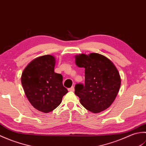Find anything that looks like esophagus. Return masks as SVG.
<instances>
[{"mask_svg":"<svg viewBox=\"0 0 146 146\" xmlns=\"http://www.w3.org/2000/svg\"><path fill=\"white\" fill-rule=\"evenodd\" d=\"M68 91L74 92V91H75V88H74L73 86H72V87H71V88H70L69 89H68Z\"/></svg>","mask_w":146,"mask_h":146,"instance_id":"esophagus-1","label":"esophagus"}]
</instances>
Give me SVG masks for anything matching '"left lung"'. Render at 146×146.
Returning <instances> with one entry per match:
<instances>
[{
  "instance_id": "obj_1",
  "label": "left lung",
  "mask_w": 146,
  "mask_h": 146,
  "mask_svg": "<svg viewBox=\"0 0 146 146\" xmlns=\"http://www.w3.org/2000/svg\"><path fill=\"white\" fill-rule=\"evenodd\" d=\"M76 64L85 68V85L76 84L75 94L81 104L93 113L109 107L119 91L121 79L117 68L109 59L98 53L75 56Z\"/></svg>"
}]
</instances>
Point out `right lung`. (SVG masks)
Segmentation results:
<instances>
[{"label": "right lung", "instance_id": "add662e5", "mask_svg": "<svg viewBox=\"0 0 146 146\" xmlns=\"http://www.w3.org/2000/svg\"><path fill=\"white\" fill-rule=\"evenodd\" d=\"M53 56L44 55L27 64L21 76V83L26 97L36 109L48 113L58 107L68 93L63 76L54 71Z\"/></svg>", "mask_w": 146, "mask_h": 146}]
</instances>
